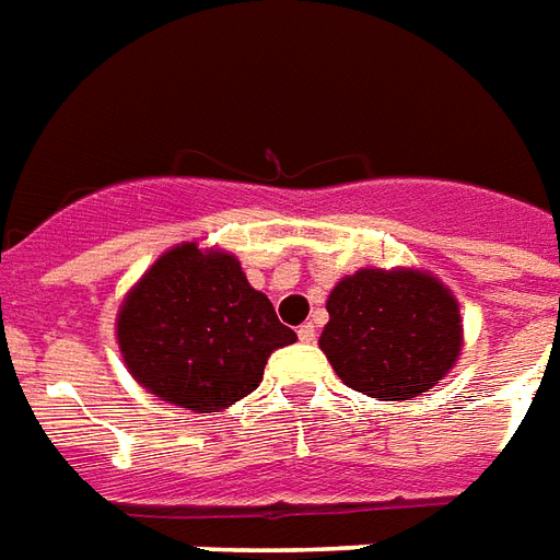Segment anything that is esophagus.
Masks as SVG:
<instances>
[{
  "instance_id": "obj_1",
  "label": "esophagus",
  "mask_w": 560,
  "mask_h": 560,
  "mask_svg": "<svg viewBox=\"0 0 560 560\" xmlns=\"http://www.w3.org/2000/svg\"><path fill=\"white\" fill-rule=\"evenodd\" d=\"M298 336H301V342H315V327L306 322V325L298 327Z\"/></svg>"
}]
</instances>
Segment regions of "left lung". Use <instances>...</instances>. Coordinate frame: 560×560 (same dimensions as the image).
Segmentation results:
<instances>
[{
  "mask_svg": "<svg viewBox=\"0 0 560 560\" xmlns=\"http://www.w3.org/2000/svg\"><path fill=\"white\" fill-rule=\"evenodd\" d=\"M322 351L345 386L377 401L428 393L455 365L464 325L455 295L436 277L360 268L327 298Z\"/></svg>",
  "mask_w": 560,
  "mask_h": 560,
  "instance_id": "8db88e82",
  "label": "left lung"
}]
</instances>
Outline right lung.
Instances as JSON below:
<instances>
[{
	"label": "right lung",
	"instance_id": "right-lung-1",
	"mask_svg": "<svg viewBox=\"0 0 560 560\" xmlns=\"http://www.w3.org/2000/svg\"><path fill=\"white\" fill-rule=\"evenodd\" d=\"M295 339L233 254L197 242L159 256L117 313L132 377L195 413H218L254 393L271 351Z\"/></svg>",
	"mask_w": 560,
	"mask_h": 560
}]
</instances>
